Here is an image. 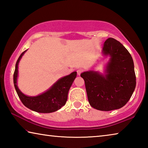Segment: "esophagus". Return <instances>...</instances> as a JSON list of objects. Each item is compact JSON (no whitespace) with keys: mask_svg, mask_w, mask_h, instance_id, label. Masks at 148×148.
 Wrapping results in <instances>:
<instances>
[{"mask_svg":"<svg viewBox=\"0 0 148 148\" xmlns=\"http://www.w3.org/2000/svg\"><path fill=\"white\" fill-rule=\"evenodd\" d=\"M83 71H84L83 70H82V69H78V70H77V75H79H79L81 74L82 72H83Z\"/></svg>","mask_w":148,"mask_h":148,"instance_id":"34e87169","label":"esophagus"}]
</instances>
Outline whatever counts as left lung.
Segmentation results:
<instances>
[{
    "instance_id": "left-lung-1",
    "label": "left lung",
    "mask_w": 148,
    "mask_h": 148,
    "mask_svg": "<svg viewBox=\"0 0 148 148\" xmlns=\"http://www.w3.org/2000/svg\"><path fill=\"white\" fill-rule=\"evenodd\" d=\"M102 53L110 59L104 73L94 70L82 72L87 98L93 108L111 111L124 106L136 87L134 62L131 54L119 41L109 38Z\"/></svg>"
}]
</instances>
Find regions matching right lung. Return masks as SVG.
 Wrapping results in <instances>:
<instances>
[{
    "label": "right lung",
    "instance_id": "obj_1",
    "mask_svg": "<svg viewBox=\"0 0 148 148\" xmlns=\"http://www.w3.org/2000/svg\"><path fill=\"white\" fill-rule=\"evenodd\" d=\"M27 51H24L17 59L14 74V84L17 95L25 106L38 113H51L61 109L66 104L69 89L76 77L77 72H73L68 76L60 78L49 89L37 96H27L17 87L18 64L22 56Z\"/></svg>",
    "mask_w": 148,
    "mask_h": 148
}]
</instances>
